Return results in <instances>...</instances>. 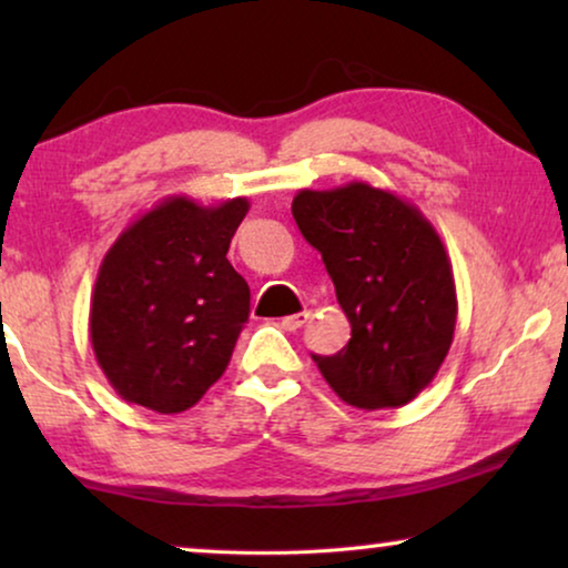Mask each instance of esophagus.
Segmentation results:
<instances>
[{
  "label": "esophagus",
  "instance_id": "esophagus-1",
  "mask_svg": "<svg viewBox=\"0 0 568 568\" xmlns=\"http://www.w3.org/2000/svg\"><path fill=\"white\" fill-rule=\"evenodd\" d=\"M310 321V313H297V315H286L282 317V328L284 331H300L302 325Z\"/></svg>",
  "mask_w": 568,
  "mask_h": 568
}]
</instances>
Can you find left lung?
Instances as JSON below:
<instances>
[{
    "label": "left lung",
    "mask_w": 568,
    "mask_h": 568,
    "mask_svg": "<svg viewBox=\"0 0 568 568\" xmlns=\"http://www.w3.org/2000/svg\"><path fill=\"white\" fill-rule=\"evenodd\" d=\"M302 237L323 255L352 338L313 359L354 408H398L437 375L457 321L455 278L437 230L414 204L354 181L302 189L292 201Z\"/></svg>",
    "instance_id": "8db88e82"
}]
</instances>
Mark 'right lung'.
Wrapping results in <instances>:
<instances>
[{
    "label": "right lung",
    "mask_w": 568,
    "mask_h": 568,
    "mask_svg": "<svg viewBox=\"0 0 568 568\" xmlns=\"http://www.w3.org/2000/svg\"><path fill=\"white\" fill-rule=\"evenodd\" d=\"M247 199L170 196L121 232L100 263L90 341L123 400L158 414L196 406L227 369L251 290L227 261Z\"/></svg>",
    "instance_id": "add662e5"
}]
</instances>
